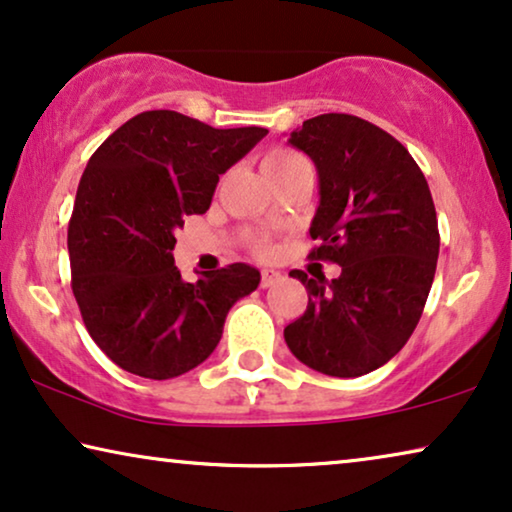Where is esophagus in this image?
I'll return each instance as SVG.
<instances>
[{
    "mask_svg": "<svg viewBox=\"0 0 512 512\" xmlns=\"http://www.w3.org/2000/svg\"><path fill=\"white\" fill-rule=\"evenodd\" d=\"M279 279H282V275H279L277 270H263L261 272V286H263V289H268V286L279 282Z\"/></svg>",
    "mask_w": 512,
    "mask_h": 512,
    "instance_id": "esophagus-1",
    "label": "esophagus"
}]
</instances>
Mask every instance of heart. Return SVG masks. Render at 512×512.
<instances>
[{
	"instance_id": "1",
	"label": "heart",
	"mask_w": 512,
	"mask_h": 512,
	"mask_svg": "<svg viewBox=\"0 0 512 512\" xmlns=\"http://www.w3.org/2000/svg\"><path fill=\"white\" fill-rule=\"evenodd\" d=\"M303 163H307L305 156H300V153H296V151L272 149L268 156L263 158V172L268 174V177H277V174H282L286 170H291V167L303 165ZM256 254L258 256H270L272 254V244L268 240H258L256 242Z\"/></svg>"
}]
</instances>
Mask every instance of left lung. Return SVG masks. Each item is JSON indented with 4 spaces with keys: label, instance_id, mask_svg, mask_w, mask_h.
I'll return each instance as SVG.
<instances>
[{
    "label": "left lung",
    "instance_id": "1",
    "mask_svg": "<svg viewBox=\"0 0 512 512\" xmlns=\"http://www.w3.org/2000/svg\"><path fill=\"white\" fill-rule=\"evenodd\" d=\"M289 142L319 172L310 258L342 272L331 282L291 272L310 298L284 340L319 373L366 375L401 352L429 298L440 249L429 184L398 139L359 116H314Z\"/></svg>",
    "mask_w": 512,
    "mask_h": 512
}]
</instances>
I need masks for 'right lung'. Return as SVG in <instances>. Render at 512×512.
I'll return each mask as SVG.
<instances>
[{
  "instance_id": "right-lung-1",
  "label": "right lung",
  "mask_w": 512,
  "mask_h": 512,
  "mask_svg": "<svg viewBox=\"0 0 512 512\" xmlns=\"http://www.w3.org/2000/svg\"><path fill=\"white\" fill-rule=\"evenodd\" d=\"M265 128H228L170 109L123 123L90 156L67 228L72 291L95 345L116 366L170 380L219 345L226 314L256 291L247 263L184 282L177 228L212 205L219 174L254 149Z\"/></svg>"
}]
</instances>
